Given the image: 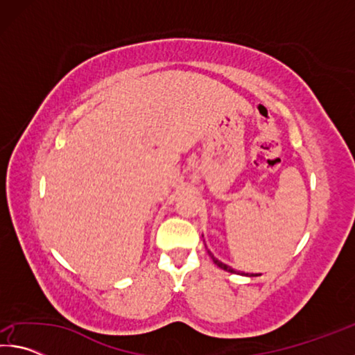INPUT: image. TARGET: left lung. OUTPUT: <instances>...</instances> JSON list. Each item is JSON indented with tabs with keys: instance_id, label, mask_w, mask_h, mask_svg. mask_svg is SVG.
<instances>
[{
	"instance_id": "8db88e82",
	"label": "left lung",
	"mask_w": 355,
	"mask_h": 355,
	"mask_svg": "<svg viewBox=\"0 0 355 355\" xmlns=\"http://www.w3.org/2000/svg\"><path fill=\"white\" fill-rule=\"evenodd\" d=\"M208 250V249H207ZM208 254H209V257H211V260L214 261V264H218V266L220 268V269H224V271H227V272H232V274H239V275H249V277H257V275H260V274H244V272H239V271H235V269L233 268H230L228 266V264H225V263H222V261H219L218 258H216L211 252L208 250Z\"/></svg>"
}]
</instances>
